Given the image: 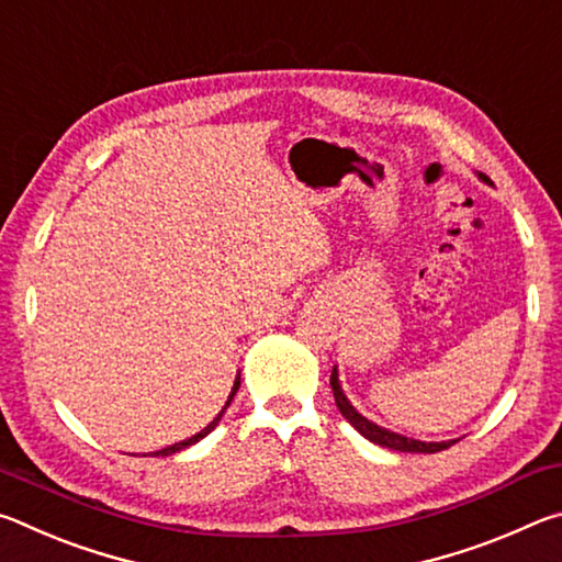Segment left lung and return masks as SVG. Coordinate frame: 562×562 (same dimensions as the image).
I'll return each mask as SVG.
<instances>
[{
  "label": "left lung",
  "instance_id": "obj_1",
  "mask_svg": "<svg viewBox=\"0 0 562 562\" xmlns=\"http://www.w3.org/2000/svg\"><path fill=\"white\" fill-rule=\"evenodd\" d=\"M483 180H486V176H483ZM329 386H331V394H335V402H337V408L341 412V416H345L347 422L372 443H379V446H384V449H392V451H406V453H436V451H443V449H449V446H453V441H441V443L414 441V439H406V436H402V434L386 431V429H382V426L367 422L364 416L355 412V406L347 402L345 392H341L339 379H337V367L331 369Z\"/></svg>",
  "mask_w": 562,
  "mask_h": 562
}]
</instances>
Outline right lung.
Returning a JSON list of instances; mask_svg holds the SVG:
<instances>
[{"label": "right lung", "mask_w": 562, "mask_h": 562, "mask_svg": "<svg viewBox=\"0 0 562 562\" xmlns=\"http://www.w3.org/2000/svg\"><path fill=\"white\" fill-rule=\"evenodd\" d=\"M237 386H240V376H237V379H235V386H233V392H231V396H227V404H225V408H227V406H231V402H233V396H235V392H237ZM225 408H223V412H225ZM223 412H221V414H217V416H215V422H211V424H207V426H205V429H203L201 434L190 436V439H188V441H180V443H173V446H168V449H160V451H156V453H150V456H170V453H176V451H180V449H188V446H193V443H198V441H201V439H203V436H207V434H211V431L215 429V426H217V422H221V416H223ZM144 456H146V453H144Z\"/></svg>", "instance_id": "add662e5"}]
</instances>
